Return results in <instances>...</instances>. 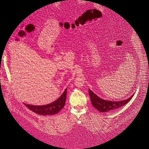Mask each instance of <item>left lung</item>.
<instances>
[{
	"instance_id": "left-lung-1",
	"label": "left lung",
	"mask_w": 149,
	"mask_h": 149,
	"mask_svg": "<svg viewBox=\"0 0 149 149\" xmlns=\"http://www.w3.org/2000/svg\"><path fill=\"white\" fill-rule=\"evenodd\" d=\"M89 95L92 104L97 110L100 112H108L116 110L127 104L133 97V95L126 100L119 101V102H112L101 99L97 95H95L92 90L89 89Z\"/></svg>"
}]
</instances>
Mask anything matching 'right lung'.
<instances>
[{
    "label": "right lung",
    "mask_w": 149,
    "mask_h": 149,
    "mask_svg": "<svg viewBox=\"0 0 149 149\" xmlns=\"http://www.w3.org/2000/svg\"><path fill=\"white\" fill-rule=\"evenodd\" d=\"M67 95V88L61 97L53 103L42 106H34L24 103V104L32 111L41 115H52L58 113L65 105Z\"/></svg>",
    "instance_id": "1"
}]
</instances>
